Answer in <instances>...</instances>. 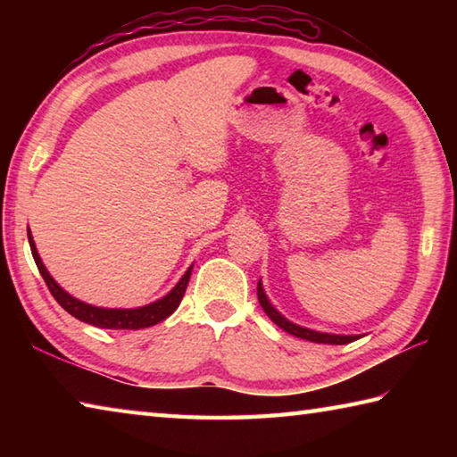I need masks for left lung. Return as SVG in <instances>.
<instances>
[{
    "label": "left lung",
    "instance_id": "left-lung-1",
    "mask_svg": "<svg viewBox=\"0 0 457 457\" xmlns=\"http://www.w3.org/2000/svg\"><path fill=\"white\" fill-rule=\"evenodd\" d=\"M258 300H260V306L264 308V312L268 314V319L274 324H278L282 330L288 332V335L311 340V343H319V345H346V343H353V340L361 338V335H332V332H320V330L304 328V327H300V324H294L292 320L286 319L284 314L278 312L274 304L270 303L266 292H264V286H262V280L258 282Z\"/></svg>",
    "mask_w": 457,
    "mask_h": 457
}]
</instances>
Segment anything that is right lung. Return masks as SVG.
<instances>
[{"label": "right lung", "mask_w": 457, "mask_h": 457, "mask_svg": "<svg viewBox=\"0 0 457 457\" xmlns=\"http://www.w3.org/2000/svg\"><path fill=\"white\" fill-rule=\"evenodd\" d=\"M28 239H29V247H32V256L36 260V266H37V270H40L44 282L48 284L52 296L56 298V303L64 308L68 314H72L74 319L88 322V324H92V327H98V328L138 330V328L153 327V324L165 320L167 316H171L177 311V306L181 304L183 294H185V290H187L189 276L193 270V266H189L181 280L175 284V288L169 294H165L163 298L154 300V303H151V304H145L138 308H100L95 304L82 303V300L74 298L72 294H68L64 288H62V286L50 276L48 270H46L40 253H37V250H36L34 237H32V234H29V228H28Z\"/></svg>", "instance_id": "1"}]
</instances>
